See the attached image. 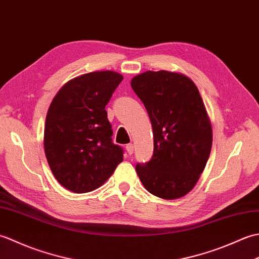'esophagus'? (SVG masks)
Returning <instances> with one entry per match:
<instances>
[{
  "instance_id": "1",
  "label": "esophagus",
  "mask_w": 259,
  "mask_h": 259,
  "mask_svg": "<svg viewBox=\"0 0 259 259\" xmlns=\"http://www.w3.org/2000/svg\"><path fill=\"white\" fill-rule=\"evenodd\" d=\"M125 150H126V152L129 153V155H133V153H134V144L126 145L125 146Z\"/></svg>"
}]
</instances>
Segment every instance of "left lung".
<instances>
[{
    "mask_svg": "<svg viewBox=\"0 0 259 259\" xmlns=\"http://www.w3.org/2000/svg\"><path fill=\"white\" fill-rule=\"evenodd\" d=\"M152 124L153 155L136 170L145 188L162 199H177L194 188L206 167L212 131L205 104L188 76L147 71L131 80Z\"/></svg>",
    "mask_w": 259,
    "mask_h": 259,
    "instance_id": "8db88e82",
    "label": "left lung"
}]
</instances>
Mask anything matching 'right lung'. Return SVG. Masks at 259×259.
<instances>
[{
  "label": "right lung",
  "instance_id": "add662e5",
  "mask_svg": "<svg viewBox=\"0 0 259 259\" xmlns=\"http://www.w3.org/2000/svg\"><path fill=\"white\" fill-rule=\"evenodd\" d=\"M123 76L97 71L65 83L52 100L45 126V151L64 188L83 194L102 186L123 160L112 142L106 106Z\"/></svg>",
  "mask_w": 259,
  "mask_h": 259
}]
</instances>
